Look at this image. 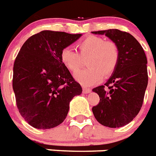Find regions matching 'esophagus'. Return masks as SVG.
I'll list each match as a JSON object with an SVG mask.
<instances>
[{
  "instance_id": "1",
  "label": "esophagus",
  "mask_w": 156,
  "mask_h": 156,
  "mask_svg": "<svg viewBox=\"0 0 156 156\" xmlns=\"http://www.w3.org/2000/svg\"><path fill=\"white\" fill-rule=\"evenodd\" d=\"M91 92V88H83V93H89Z\"/></svg>"
}]
</instances>
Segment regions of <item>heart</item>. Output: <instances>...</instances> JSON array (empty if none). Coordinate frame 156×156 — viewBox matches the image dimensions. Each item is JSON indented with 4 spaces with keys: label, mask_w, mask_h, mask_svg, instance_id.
<instances>
[{
    "label": "heart",
    "mask_w": 156,
    "mask_h": 156,
    "mask_svg": "<svg viewBox=\"0 0 156 156\" xmlns=\"http://www.w3.org/2000/svg\"><path fill=\"white\" fill-rule=\"evenodd\" d=\"M78 52L72 47H65L61 51V60L72 72L78 71L86 60L88 68L76 73L75 77L84 86L97 84L102 76L111 75L118 65L119 51L117 45L110 41H105L98 36L90 35L76 44Z\"/></svg>",
    "instance_id": "heart-1"
}]
</instances>
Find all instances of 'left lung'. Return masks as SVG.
Returning <instances> with one entry per match:
<instances>
[{
  "label": "left lung",
  "instance_id": "left-lung-1",
  "mask_svg": "<svg viewBox=\"0 0 156 156\" xmlns=\"http://www.w3.org/2000/svg\"><path fill=\"white\" fill-rule=\"evenodd\" d=\"M105 34L117 45L119 59L105 85L94 88L100 102L92 110L98 122L118 128L129 123L141 109L148 83L147 57L134 36L117 29L93 31Z\"/></svg>",
  "mask_w": 156,
  "mask_h": 156
}]
</instances>
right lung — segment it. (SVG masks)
I'll return each instance as SVG.
<instances>
[{
    "instance_id": "1",
    "label": "right lung",
    "mask_w": 156,
    "mask_h": 156,
    "mask_svg": "<svg viewBox=\"0 0 156 156\" xmlns=\"http://www.w3.org/2000/svg\"><path fill=\"white\" fill-rule=\"evenodd\" d=\"M81 34L43 30L22 45L13 64V88L20 114L37 129H51L63 122L69 103L82 93L61 60V51Z\"/></svg>"
}]
</instances>
